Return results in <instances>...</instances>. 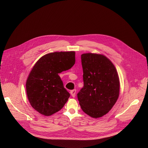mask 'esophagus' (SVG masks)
<instances>
[{
	"label": "esophagus",
	"instance_id": "1",
	"mask_svg": "<svg viewBox=\"0 0 148 148\" xmlns=\"http://www.w3.org/2000/svg\"><path fill=\"white\" fill-rule=\"evenodd\" d=\"M75 93H76V90H75V89L70 91V94H71V95H72L73 97H75Z\"/></svg>",
	"mask_w": 148,
	"mask_h": 148
}]
</instances>
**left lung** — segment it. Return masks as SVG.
<instances>
[{
    "mask_svg": "<svg viewBox=\"0 0 148 148\" xmlns=\"http://www.w3.org/2000/svg\"><path fill=\"white\" fill-rule=\"evenodd\" d=\"M84 87L77 94L82 110L95 118L107 114L119 94L117 71L106 57L97 54L81 55Z\"/></svg>",
    "mask_w": 148,
    "mask_h": 148,
    "instance_id": "left-lung-1",
    "label": "left lung"
}]
</instances>
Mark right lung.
Listing matches in <instances>:
<instances>
[{
	"instance_id": "right-lung-1",
	"label": "right lung",
	"mask_w": 148,
	"mask_h": 148,
	"mask_svg": "<svg viewBox=\"0 0 148 148\" xmlns=\"http://www.w3.org/2000/svg\"><path fill=\"white\" fill-rule=\"evenodd\" d=\"M75 62L74 51L51 53L37 61L26 84L27 98L35 110L50 116L64 107L70 94L58 74L70 69Z\"/></svg>"
}]
</instances>
